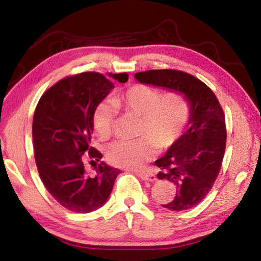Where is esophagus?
I'll use <instances>...</instances> for the list:
<instances>
[{
  "label": "esophagus",
  "mask_w": 261,
  "mask_h": 261,
  "mask_svg": "<svg viewBox=\"0 0 261 261\" xmlns=\"http://www.w3.org/2000/svg\"><path fill=\"white\" fill-rule=\"evenodd\" d=\"M137 175H138L141 179L149 180V182H154V180H156V176H155V174H154L153 171H149V170H145V171H137Z\"/></svg>",
  "instance_id": "1"
}]
</instances>
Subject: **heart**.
I'll return each instance as SVG.
<instances>
[{
  "label": "heart",
  "instance_id": "1",
  "mask_svg": "<svg viewBox=\"0 0 261 261\" xmlns=\"http://www.w3.org/2000/svg\"><path fill=\"white\" fill-rule=\"evenodd\" d=\"M115 108L138 120L132 141H113L106 147L109 163L138 169L151 159L155 148L167 149L175 145L187 130L191 117V103L182 91L162 93L158 87L136 84L112 99ZM93 127L101 138H108L115 125V114L109 106L100 103L93 113Z\"/></svg>",
  "mask_w": 261,
  "mask_h": 261
}]
</instances>
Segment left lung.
Wrapping results in <instances>:
<instances>
[{
  "label": "left lung",
  "mask_w": 261,
  "mask_h": 261,
  "mask_svg": "<svg viewBox=\"0 0 261 261\" xmlns=\"http://www.w3.org/2000/svg\"><path fill=\"white\" fill-rule=\"evenodd\" d=\"M140 83L184 92L191 103L189 126L180 139L155 161L158 178L176 188V196L162 205L184 211L200 204L218 178L226 151L227 129L223 109L213 91L188 72L174 69L137 72Z\"/></svg>",
  "instance_id": "obj_1"
}]
</instances>
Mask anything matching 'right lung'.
Segmentation results:
<instances>
[{
	"label": "right lung",
	"instance_id": "1",
	"mask_svg": "<svg viewBox=\"0 0 261 261\" xmlns=\"http://www.w3.org/2000/svg\"><path fill=\"white\" fill-rule=\"evenodd\" d=\"M120 83L126 72L109 73ZM114 84L99 72H82L54 84L41 95L33 116V147L43 185L61 206L76 213L98 210L107 201L120 169L101 162L86 173L85 158H102L91 146L93 113ZM94 162V161H91Z\"/></svg>",
	"mask_w": 261,
	"mask_h": 261
}]
</instances>
